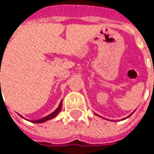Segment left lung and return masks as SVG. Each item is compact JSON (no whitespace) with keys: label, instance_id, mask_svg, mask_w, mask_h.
<instances>
[{"label":"left lung","instance_id":"left-lung-1","mask_svg":"<svg viewBox=\"0 0 154 154\" xmlns=\"http://www.w3.org/2000/svg\"><path fill=\"white\" fill-rule=\"evenodd\" d=\"M96 115H97V114H96ZM131 115H132V113H131V114H130L129 116H131ZM129 116H128V117H129ZM100 117H101V116H100ZM128 117H127V118H128ZM103 119H104V118H103ZM126 119V118H125V119ZM108 120H109V119H108Z\"/></svg>","mask_w":154,"mask_h":154}]
</instances>
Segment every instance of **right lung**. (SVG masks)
Listing matches in <instances>:
<instances>
[{"label": "right lung", "mask_w": 154, "mask_h": 154, "mask_svg": "<svg viewBox=\"0 0 154 154\" xmlns=\"http://www.w3.org/2000/svg\"><path fill=\"white\" fill-rule=\"evenodd\" d=\"M1 60H2V58H1ZM61 107H62V101L60 102V105L58 106V108H57L53 112H51V114H49L48 116L45 117V118H42V119H37V120H31V122H33V123H44V122H45V121H47V120H50V119H51L55 118V117L59 114V112L61 110ZM21 117H22V116H21ZM22 118H23V117H22Z\"/></svg>", "instance_id": "1"}]
</instances>
